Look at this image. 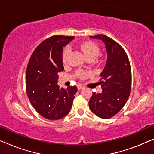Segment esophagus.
I'll use <instances>...</instances> for the list:
<instances>
[{
	"mask_svg": "<svg viewBox=\"0 0 154 154\" xmlns=\"http://www.w3.org/2000/svg\"><path fill=\"white\" fill-rule=\"evenodd\" d=\"M83 88H84V86H82V85H81V84H78V85H77V89H78V91L81 90V89H82Z\"/></svg>",
	"mask_w": 154,
	"mask_h": 154,
	"instance_id": "34e87169",
	"label": "esophagus"
}]
</instances>
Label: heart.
Here are the masks:
<instances>
[{"label": "heart", "mask_w": 154, "mask_h": 154, "mask_svg": "<svg viewBox=\"0 0 154 154\" xmlns=\"http://www.w3.org/2000/svg\"><path fill=\"white\" fill-rule=\"evenodd\" d=\"M80 50L81 51L83 52V54L85 55V57L86 58L88 57H93V58H96L98 56V54L100 53V48L97 46V44H95V43L93 42H86L82 43V44L80 45ZM70 52V48L69 46H67L63 50V63H66L68 60V56H69ZM89 75H91L90 72H82V71H79V72L77 73V76L80 78H85L86 77H88Z\"/></svg>", "instance_id": "obj_1"}]
</instances>
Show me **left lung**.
<instances>
[{
  "mask_svg": "<svg viewBox=\"0 0 154 154\" xmlns=\"http://www.w3.org/2000/svg\"><path fill=\"white\" fill-rule=\"evenodd\" d=\"M104 43L107 60L100 76L102 93H93L89 101L91 111L103 119H109L120 111L130 95L131 71L127 54L120 44L108 36H90Z\"/></svg>",
  "mask_w": 154,
  "mask_h": 154,
  "instance_id": "obj_1",
  "label": "left lung"
}]
</instances>
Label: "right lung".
<instances>
[{
  "label": "right lung",
  "mask_w": 154,
  "mask_h": 154,
  "mask_svg": "<svg viewBox=\"0 0 154 154\" xmlns=\"http://www.w3.org/2000/svg\"><path fill=\"white\" fill-rule=\"evenodd\" d=\"M74 36L56 35L41 42L29 59L26 90L32 105L45 118L56 120L70 111L77 87L59 88V72L64 70L63 48Z\"/></svg>",
  "instance_id": "right-lung-1"
}]
</instances>
